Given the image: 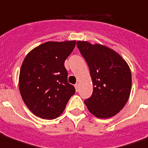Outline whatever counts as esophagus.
I'll return each instance as SVG.
<instances>
[{"instance_id":"1","label":"esophagus","mask_w":148,"mask_h":148,"mask_svg":"<svg viewBox=\"0 0 148 148\" xmlns=\"http://www.w3.org/2000/svg\"><path fill=\"white\" fill-rule=\"evenodd\" d=\"M79 88H80V86H79V84H78V83H76V84H75V88H76V92L79 91Z\"/></svg>"}]
</instances>
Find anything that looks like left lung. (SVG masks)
Listing matches in <instances>:
<instances>
[{"label": "left lung", "instance_id": "8db88e82", "mask_svg": "<svg viewBox=\"0 0 148 148\" xmlns=\"http://www.w3.org/2000/svg\"><path fill=\"white\" fill-rule=\"evenodd\" d=\"M77 47L90 70L93 92L84 101L98 119H110L123 110L130 97L131 72L123 57L105 45L77 41Z\"/></svg>", "mask_w": 148, "mask_h": 148}]
</instances>
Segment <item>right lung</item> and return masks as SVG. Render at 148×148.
<instances>
[{
  "label": "right lung",
  "mask_w": 148,
  "mask_h": 148,
  "mask_svg": "<svg viewBox=\"0 0 148 148\" xmlns=\"http://www.w3.org/2000/svg\"><path fill=\"white\" fill-rule=\"evenodd\" d=\"M76 41L46 42L34 47L21 64L18 87L24 103L34 114L44 119L64 112L75 88L68 82L64 61Z\"/></svg>",
  "instance_id": "obj_1"
}]
</instances>
